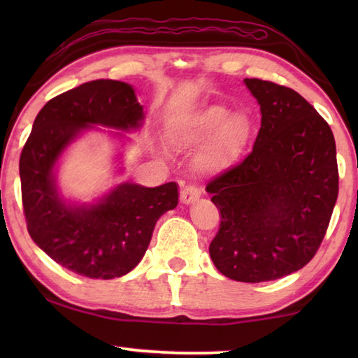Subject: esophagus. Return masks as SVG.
I'll return each mask as SVG.
<instances>
[{
	"mask_svg": "<svg viewBox=\"0 0 358 358\" xmlns=\"http://www.w3.org/2000/svg\"><path fill=\"white\" fill-rule=\"evenodd\" d=\"M199 197H201V189H199V187L194 186V185L185 186L183 189L180 191V201L183 202V203L196 202Z\"/></svg>",
	"mask_w": 358,
	"mask_h": 358,
	"instance_id": "34e87169",
	"label": "esophagus"
}]
</instances>
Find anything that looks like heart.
<instances>
[{"label": "heart", "instance_id": "heart-1", "mask_svg": "<svg viewBox=\"0 0 358 358\" xmlns=\"http://www.w3.org/2000/svg\"><path fill=\"white\" fill-rule=\"evenodd\" d=\"M250 137V124L245 117L234 115L224 106H211L192 117L185 128V138L191 143H203L211 138L207 147L208 164L215 169L232 166L241 155Z\"/></svg>", "mask_w": 358, "mask_h": 358}]
</instances>
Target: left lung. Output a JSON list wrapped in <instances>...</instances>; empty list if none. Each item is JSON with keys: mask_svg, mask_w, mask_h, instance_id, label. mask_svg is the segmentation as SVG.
Returning a JSON list of instances; mask_svg holds the SVG:
<instances>
[{"mask_svg": "<svg viewBox=\"0 0 358 358\" xmlns=\"http://www.w3.org/2000/svg\"><path fill=\"white\" fill-rule=\"evenodd\" d=\"M262 123L252 151L208 181L220 210L210 256L224 276L273 281L316 256L338 197L335 137L292 88L245 78Z\"/></svg>", "mask_w": 358, "mask_h": 358, "instance_id": "1", "label": "left lung"}]
</instances>
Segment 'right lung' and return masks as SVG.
Returning <instances> with one entry per match:
<instances>
[{"label": "right lung", "mask_w": 358, "mask_h": 358, "mask_svg": "<svg viewBox=\"0 0 358 358\" xmlns=\"http://www.w3.org/2000/svg\"><path fill=\"white\" fill-rule=\"evenodd\" d=\"M143 120L131 85L99 78L55 96L41 108L20 155L27 229L36 245L64 268L93 280L123 276L141 262L156 221L178 203L177 183H126L88 208L58 196L53 166L66 145L90 123L118 129Z\"/></svg>", "instance_id": "right-lung-1"}]
</instances>
